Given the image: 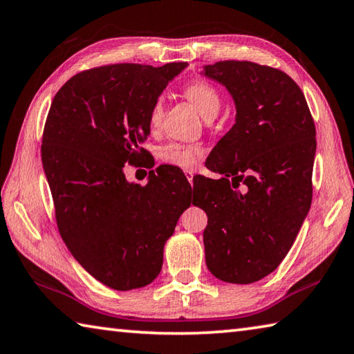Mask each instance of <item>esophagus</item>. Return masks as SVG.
Returning a JSON list of instances; mask_svg holds the SVG:
<instances>
[{"mask_svg": "<svg viewBox=\"0 0 354 354\" xmlns=\"http://www.w3.org/2000/svg\"><path fill=\"white\" fill-rule=\"evenodd\" d=\"M183 172H185V176H187V178H188V182H189V183H191V182H193V177H194V174H196V171H194V169H185Z\"/></svg>", "mask_w": 354, "mask_h": 354, "instance_id": "34e87169", "label": "esophagus"}]
</instances>
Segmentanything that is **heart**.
<instances>
[{
  "instance_id": "heart-1",
  "label": "heart",
  "mask_w": 354,
  "mask_h": 354,
  "mask_svg": "<svg viewBox=\"0 0 354 354\" xmlns=\"http://www.w3.org/2000/svg\"><path fill=\"white\" fill-rule=\"evenodd\" d=\"M185 96L196 105L203 118L216 115L221 107V95L216 86L205 82V80H194V82L185 86ZM165 111V99L158 96L149 109V126L157 129L161 124ZM203 155V149L197 145H188V142L169 141L160 147L158 157L166 165L182 167V169H193L199 163Z\"/></svg>"
}]
</instances>
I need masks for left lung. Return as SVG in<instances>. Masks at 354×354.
I'll list each match as a JSON object with an SVG mask.
<instances>
[{
	"mask_svg": "<svg viewBox=\"0 0 354 354\" xmlns=\"http://www.w3.org/2000/svg\"><path fill=\"white\" fill-rule=\"evenodd\" d=\"M205 76L236 104V122L208 158L222 178H203L193 201L208 216L205 261L222 281L255 283L280 266L311 207L314 120L300 86L277 68L224 60Z\"/></svg>",
	"mask_w": 354,
	"mask_h": 354,
	"instance_id": "8db88e82",
	"label": "left lung"
}]
</instances>
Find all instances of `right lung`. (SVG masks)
Here are the masks:
<instances>
[{
	"instance_id": "1",
	"label": "right lung",
	"mask_w": 354,
	"mask_h": 354,
	"mask_svg": "<svg viewBox=\"0 0 354 354\" xmlns=\"http://www.w3.org/2000/svg\"><path fill=\"white\" fill-rule=\"evenodd\" d=\"M187 62L115 64L77 73L54 96L43 129L41 161L62 239L105 286L152 283L163 247L191 205L187 177L167 166L146 187L129 183L124 165L147 157L149 109ZM153 166V165H152Z\"/></svg>"
}]
</instances>
